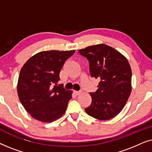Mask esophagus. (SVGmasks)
Here are the masks:
<instances>
[{"label":"esophagus","instance_id":"34e87169","mask_svg":"<svg viewBox=\"0 0 152 152\" xmlns=\"http://www.w3.org/2000/svg\"><path fill=\"white\" fill-rule=\"evenodd\" d=\"M74 94L76 95H80L81 94V92L80 91H74Z\"/></svg>","mask_w":152,"mask_h":152}]
</instances>
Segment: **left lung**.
Segmentation results:
<instances>
[{
    "label": "left lung",
    "instance_id": "8db88e82",
    "mask_svg": "<svg viewBox=\"0 0 152 152\" xmlns=\"http://www.w3.org/2000/svg\"><path fill=\"white\" fill-rule=\"evenodd\" d=\"M78 52L89 61L91 77L99 80L98 89L90 93L92 102L85 111L99 120L115 117L123 109L132 92V69L127 59L104 43Z\"/></svg>",
    "mask_w": 152,
    "mask_h": 152
}]
</instances>
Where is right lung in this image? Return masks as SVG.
<instances>
[{"label": "right lung", "instance_id": "obj_1", "mask_svg": "<svg viewBox=\"0 0 152 152\" xmlns=\"http://www.w3.org/2000/svg\"><path fill=\"white\" fill-rule=\"evenodd\" d=\"M75 53L68 51H41L31 57L20 69L17 93L25 109L33 118L51 122L65 113L72 91L58 87L59 72Z\"/></svg>", "mask_w": 152, "mask_h": 152}]
</instances>
